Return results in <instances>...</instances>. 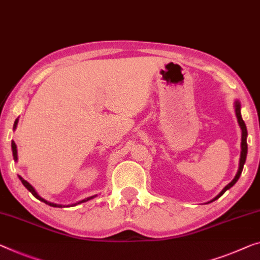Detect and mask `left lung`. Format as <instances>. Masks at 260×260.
<instances>
[{
    "mask_svg": "<svg viewBox=\"0 0 260 260\" xmlns=\"http://www.w3.org/2000/svg\"><path fill=\"white\" fill-rule=\"evenodd\" d=\"M235 112H236V117H237L238 125H239V127H241V129H242V143H241L242 152H241V158H239V167H238V170H237V174H236V176L234 177V180H232L229 184L225 185V187L223 188V190L220 191L218 195L215 197V199H212L210 202H214V201L218 200L219 197L222 196L223 193L228 190V189H230L231 187H234L236 182L238 181L239 176H241V174L243 172L244 164H245V161H246V155H247V142H246L247 129H246L245 122H244V120L242 118V114H241V103H239V100H236V102H235ZM210 202H208V203H210Z\"/></svg>",
    "mask_w": 260,
    "mask_h": 260,
    "instance_id": "1",
    "label": "left lung"
}]
</instances>
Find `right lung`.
<instances>
[{
  "label": "right lung",
  "mask_w": 260,
  "mask_h": 260,
  "mask_svg": "<svg viewBox=\"0 0 260 260\" xmlns=\"http://www.w3.org/2000/svg\"><path fill=\"white\" fill-rule=\"evenodd\" d=\"M17 123H18V118L15 120V122H14V127H13V129L15 131L16 129V127H17ZM11 150H13V156H14V161L15 162H17V160H18V156H17V146H16V143H15V141H11ZM18 179L21 180V182H22V184L24 185V187L28 189V190L32 193V195L36 197L37 200H40L41 202H44L45 204H48V205H50V207H55V208H64V207H75V205H77V204H80V203H84V202H87V201H90V200H92V199H94V197L96 196V195H93V196H90V197H87V199H84V200H81V201H79V202H77V203H73V204H69V205H63V204H57V203H52V202H49V201H46V200H44L43 197H41L40 195H38V192L36 191V189H35L32 185H31L28 181H25L24 179H23V177L21 176V175H18Z\"/></svg>",
  "instance_id": "add662e5"
}]
</instances>
